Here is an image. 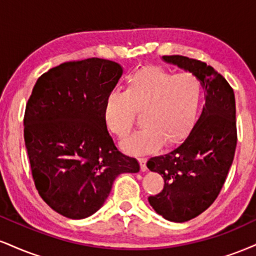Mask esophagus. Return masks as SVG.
<instances>
[{
	"instance_id": "obj_1",
	"label": "esophagus",
	"mask_w": 256,
	"mask_h": 256,
	"mask_svg": "<svg viewBox=\"0 0 256 256\" xmlns=\"http://www.w3.org/2000/svg\"><path fill=\"white\" fill-rule=\"evenodd\" d=\"M138 162H140V170L142 172H146V158H138Z\"/></svg>"
}]
</instances>
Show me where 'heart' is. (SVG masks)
<instances>
[{
  "mask_svg": "<svg viewBox=\"0 0 256 256\" xmlns=\"http://www.w3.org/2000/svg\"><path fill=\"white\" fill-rule=\"evenodd\" d=\"M202 84L190 72L174 74L150 66L132 75L124 93L106 98L104 116L107 128L119 138L132 131L136 114H142L143 130L122 142L131 155H143L163 146L180 144L198 122Z\"/></svg>",
  "mask_w": 256,
  "mask_h": 256,
  "instance_id": "1",
  "label": "heart"
}]
</instances>
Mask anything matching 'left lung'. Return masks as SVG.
<instances>
[{
	"label": "left lung",
	"instance_id": "8db88e82",
	"mask_svg": "<svg viewBox=\"0 0 256 256\" xmlns=\"http://www.w3.org/2000/svg\"><path fill=\"white\" fill-rule=\"evenodd\" d=\"M162 60L196 75L205 88V106L192 132L170 152L146 163L164 180L161 192L148 198L149 204L167 220L182 223L211 206L226 182L237 143L235 94L204 62L178 54Z\"/></svg>",
	"mask_w": 256,
	"mask_h": 256
}]
</instances>
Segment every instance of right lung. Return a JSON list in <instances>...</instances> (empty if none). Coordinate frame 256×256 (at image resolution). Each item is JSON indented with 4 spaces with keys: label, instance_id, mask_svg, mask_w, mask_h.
Wrapping results in <instances>:
<instances>
[{
    "label": "right lung",
    "instance_id": "1",
    "mask_svg": "<svg viewBox=\"0 0 256 256\" xmlns=\"http://www.w3.org/2000/svg\"><path fill=\"white\" fill-rule=\"evenodd\" d=\"M124 69L116 62H66L42 75L24 118V146L40 196L72 220L94 214L119 174L140 163L116 149L104 116Z\"/></svg>",
    "mask_w": 256,
    "mask_h": 256
}]
</instances>
